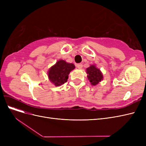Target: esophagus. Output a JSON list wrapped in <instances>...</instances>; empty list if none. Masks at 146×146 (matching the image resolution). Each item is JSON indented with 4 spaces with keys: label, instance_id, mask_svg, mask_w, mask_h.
I'll use <instances>...</instances> for the list:
<instances>
[{
    "label": "esophagus",
    "instance_id": "1",
    "mask_svg": "<svg viewBox=\"0 0 146 146\" xmlns=\"http://www.w3.org/2000/svg\"><path fill=\"white\" fill-rule=\"evenodd\" d=\"M76 67H77L78 69H80L82 68L83 65H82V64H81V63H80V64H76Z\"/></svg>",
    "mask_w": 146,
    "mask_h": 146
}]
</instances>
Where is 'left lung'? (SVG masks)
Wrapping results in <instances>:
<instances>
[{"instance_id": "left-lung-1", "label": "left lung", "mask_w": 146, "mask_h": 146, "mask_svg": "<svg viewBox=\"0 0 146 146\" xmlns=\"http://www.w3.org/2000/svg\"><path fill=\"white\" fill-rule=\"evenodd\" d=\"M87 77L92 85L96 86L103 80L104 76L101 70L96 67L95 64H92L86 69Z\"/></svg>"}]
</instances>
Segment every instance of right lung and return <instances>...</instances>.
Segmentation results:
<instances>
[{"label":"right lung","instance_id":"obj_1","mask_svg":"<svg viewBox=\"0 0 146 146\" xmlns=\"http://www.w3.org/2000/svg\"><path fill=\"white\" fill-rule=\"evenodd\" d=\"M75 68L76 66L74 64L66 62L63 60H59L48 69V78L55 86H60L68 81L69 73Z\"/></svg>","mask_w":146,"mask_h":146}]
</instances>
